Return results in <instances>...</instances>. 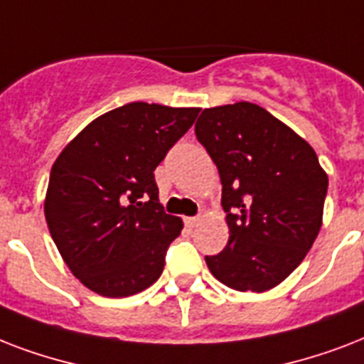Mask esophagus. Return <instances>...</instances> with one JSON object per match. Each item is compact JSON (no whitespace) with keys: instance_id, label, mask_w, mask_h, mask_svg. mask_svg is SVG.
<instances>
[{"instance_id":"obj_1","label":"esophagus","mask_w":364,"mask_h":364,"mask_svg":"<svg viewBox=\"0 0 364 364\" xmlns=\"http://www.w3.org/2000/svg\"><path fill=\"white\" fill-rule=\"evenodd\" d=\"M198 223H200L198 215H196V217H185V225H187L188 228H194L196 225H198Z\"/></svg>"}]
</instances>
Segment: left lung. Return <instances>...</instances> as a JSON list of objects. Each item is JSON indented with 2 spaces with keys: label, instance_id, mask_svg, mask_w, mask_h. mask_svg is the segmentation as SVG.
<instances>
[{
  "label": "left lung",
  "instance_id": "left-lung-1",
  "mask_svg": "<svg viewBox=\"0 0 364 364\" xmlns=\"http://www.w3.org/2000/svg\"><path fill=\"white\" fill-rule=\"evenodd\" d=\"M221 177L230 236L210 272L236 291L282 283L316 242L328 177L316 151L259 105L204 109L194 126Z\"/></svg>",
  "mask_w": 364,
  "mask_h": 364
}]
</instances>
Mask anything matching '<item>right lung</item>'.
I'll return each instance as SVG.
<instances>
[{
    "mask_svg": "<svg viewBox=\"0 0 364 364\" xmlns=\"http://www.w3.org/2000/svg\"><path fill=\"white\" fill-rule=\"evenodd\" d=\"M198 113L132 102L90 122L54 162L45 219L65 264L94 293L130 296L164 270L183 223L159 204L154 170Z\"/></svg>",
    "mask_w": 364,
    "mask_h": 364,
    "instance_id": "obj_1",
    "label": "right lung"
}]
</instances>
